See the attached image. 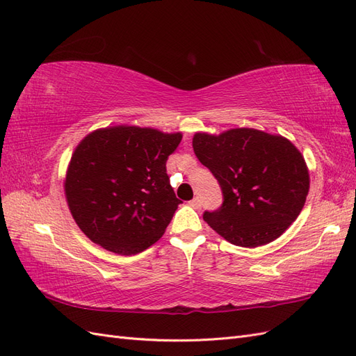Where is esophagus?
<instances>
[{"mask_svg":"<svg viewBox=\"0 0 356 356\" xmlns=\"http://www.w3.org/2000/svg\"><path fill=\"white\" fill-rule=\"evenodd\" d=\"M190 204H191V207H193V208H196V209H199V208L202 207V200H200V197L197 196V197H195V199H193V200L190 202Z\"/></svg>","mask_w":356,"mask_h":356,"instance_id":"esophagus-1","label":"esophagus"}]
</instances>
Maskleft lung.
Masks as SVG:
<instances>
[{
	"label": "left lung",
	"instance_id": "8db88e82",
	"mask_svg": "<svg viewBox=\"0 0 356 356\" xmlns=\"http://www.w3.org/2000/svg\"><path fill=\"white\" fill-rule=\"evenodd\" d=\"M193 149L217 178L222 204L203 220L233 245L255 248L277 239L296 221L309 193V170L286 138L257 129L196 134Z\"/></svg>",
	"mask_w": 356,
	"mask_h": 356
}]
</instances>
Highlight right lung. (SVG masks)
Segmentation results:
<instances>
[{
	"label": "right lung",
	"instance_id": "add662e5",
	"mask_svg": "<svg viewBox=\"0 0 356 356\" xmlns=\"http://www.w3.org/2000/svg\"><path fill=\"white\" fill-rule=\"evenodd\" d=\"M181 134L152 127L98 129L75 148L65 178L72 218L96 245L135 255L165 233L181 200L166 160Z\"/></svg>",
	"mask_w": 356,
	"mask_h": 356
}]
</instances>
